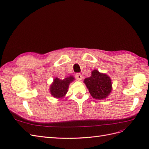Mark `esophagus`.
I'll return each mask as SVG.
<instances>
[{"label": "esophagus", "instance_id": "34e87169", "mask_svg": "<svg viewBox=\"0 0 149 149\" xmlns=\"http://www.w3.org/2000/svg\"><path fill=\"white\" fill-rule=\"evenodd\" d=\"M76 76V79H77L78 81H81L82 79V75L81 74H76V75L75 76Z\"/></svg>", "mask_w": 149, "mask_h": 149}]
</instances>
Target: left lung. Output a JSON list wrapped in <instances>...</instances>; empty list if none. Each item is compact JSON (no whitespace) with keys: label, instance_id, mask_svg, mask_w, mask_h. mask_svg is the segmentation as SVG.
<instances>
[{"label":"left lung","instance_id":"obj_1","mask_svg":"<svg viewBox=\"0 0 149 149\" xmlns=\"http://www.w3.org/2000/svg\"><path fill=\"white\" fill-rule=\"evenodd\" d=\"M111 81L109 76L97 70L92 71L91 76L84 79L91 96L99 100H104L109 96L112 89Z\"/></svg>","mask_w":149,"mask_h":149}]
</instances>
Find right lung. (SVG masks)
<instances>
[{"label": "right lung", "instance_id": "1", "mask_svg": "<svg viewBox=\"0 0 149 149\" xmlns=\"http://www.w3.org/2000/svg\"><path fill=\"white\" fill-rule=\"evenodd\" d=\"M74 79L73 76H70L69 77L63 79L55 77L49 86V92L51 95L55 98L63 100L68 92L70 84L74 81Z\"/></svg>", "mask_w": 149, "mask_h": 149}]
</instances>
